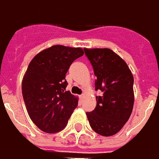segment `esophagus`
Masks as SVG:
<instances>
[{
  "label": "esophagus",
  "instance_id": "1",
  "mask_svg": "<svg viewBox=\"0 0 159 159\" xmlns=\"http://www.w3.org/2000/svg\"><path fill=\"white\" fill-rule=\"evenodd\" d=\"M84 97V93H83L82 95H80V99H83Z\"/></svg>",
  "mask_w": 159,
  "mask_h": 159
}]
</instances>
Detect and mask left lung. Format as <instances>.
<instances>
[{
  "label": "left lung",
  "instance_id": "1",
  "mask_svg": "<svg viewBox=\"0 0 159 159\" xmlns=\"http://www.w3.org/2000/svg\"><path fill=\"white\" fill-rule=\"evenodd\" d=\"M95 76L97 106L86 113L94 131L103 136L115 135L129 119L134 105V78L126 62L107 48L85 49Z\"/></svg>",
  "mask_w": 159,
  "mask_h": 159
}]
</instances>
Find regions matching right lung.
Instances as JSON below:
<instances>
[{"label":"right lung","instance_id":"1","mask_svg":"<svg viewBox=\"0 0 159 159\" xmlns=\"http://www.w3.org/2000/svg\"><path fill=\"white\" fill-rule=\"evenodd\" d=\"M84 55L81 48L57 45L38 53L30 62L22 82V93L30 118L46 133L65 128L78 98L66 91L68 68Z\"/></svg>","mask_w":159,"mask_h":159}]
</instances>
